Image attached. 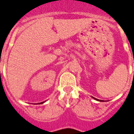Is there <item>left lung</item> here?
I'll return each mask as SVG.
<instances>
[{
    "label": "left lung",
    "mask_w": 134,
    "mask_h": 134,
    "mask_svg": "<svg viewBox=\"0 0 134 134\" xmlns=\"http://www.w3.org/2000/svg\"><path fill=\"white\" fill-rule=\"evenodd\" d=\"M94 99H96V100H98V99H95V98H94ZM100 101H103V100H100Z\"/></svg>",
    "instance_id": "8db88e82"
}]
</instances>
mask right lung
Returning a JSON list of instances; mask_svg holds the SVG:
<instances>
[{"label": "right lung", "instance_id": "obj_1", "mask_svg": "<svg viewBox=\"0 0 134 134\" xmlns=\"http://www.w3.org/2000/svg\"><path fill=\"white\" fill-rule=\"evenodd\" d=\"M42 103H43V102H42Z\"/></svg>", "mask_w": 134, "mask_h": 134}]
</instances>
